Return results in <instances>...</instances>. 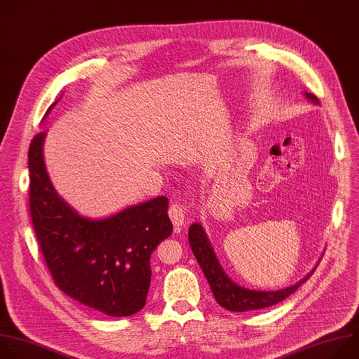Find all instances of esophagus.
<instances>
[{"mask_svg":"<svg viewBox=\"0 0 359 359\" xmlns=\"http://www.w3.org/2000/svg\"><path fill=\"white\" fill-rule=\"evenodd\" d=\"M185 208L181 202H172L168 210L170 218L175 226L177 231H180L185 224H187V215H185Z\"/></svg>","mask_w":359,"mask_h":359,"instance_id":"esophagus-1","label":"esophagus"}]
</instances>
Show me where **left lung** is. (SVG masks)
Masks as SVG:
<instances>
[{
	"label": "left lung",
	"instance_id": "left-lung-1",
	"mask_svg": "<svg viewBox=\"0 0 359 359\" xmlns=\"http://www.w3.org/2000/svg\"><path fill=\"white\" fill-rule=\"evenodd\" d=\"M309 99H311L314 103H318V99L314 95L306 93ZM188 239L191 249L210 285V290L222 307H225L229 311L235 313H243V311H252V310H262L271 307L284 299H287L290 294H293L300 285L310 278V276L314 273L316 267L309 273L303 280L296 283L294 285H290L287 289L277 290V292H256L249 290L233 283L222 270L217 256H215L213 249L210 248V243L206 239V235L201 225L194 224L189 228Z\"/></svg>",
	"mask_w": 359,
	"mask_h": 359
}]
</instances>
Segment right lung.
<instances>
[{"label": "right lung", "mask_w": 359, "mask_h": 359, "mask_svg": "<svg viewBox=\"0 0 359 359\" xmlns=\"http://www.w3.org/2000/svg\"><path fill=\"white\" fill-rule=\"evenodd\" d=\"M45 134L38 133L28 150L29 215L55 284L69 297L109 317L140 311L151 281V253L172 232L167 196L106 219L81 217L49 181L42 157Z\"/></svg>", "instance_id": "obj_1"}]
</instances>
